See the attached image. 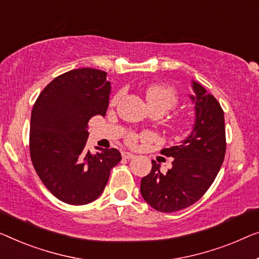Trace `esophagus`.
<instances>
[{
    "label": "esophagus",
    "instance_id": "1",
    "mask_svg": "<svg viewBox=\"0 0 259 259\" xmlns=\"http://www.w3.org/2000/svg\"><path fill=\"white\" fill-rule=\"evenodd\" d=\"M122 157L125 158V159H133V158H135V154L124 151V152H122Z\"/></svg>",
    "mask_w": 259,
    "mask_h": 259
}]
</instances>
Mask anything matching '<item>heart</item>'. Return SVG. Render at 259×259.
<instances>
[{"instance_id": "obj_1", "label": "heart", "mask_w": 259, "mask_h": 259, "mask_svg": "<svg viewBox=\"0 0 259 259\" xmlns=\"http://www.w3.org/2000/svg\"><path fill=\"white\" fill-rule=\"evenodd\" d=\"M146 101L151 109H160L164 113L175 107L178 102V95L172 87L161 86V84H154L148 88L146 91ZM137 141V136L131 134L128 137V142L134 144Z\"/></svg>"}]
</instances>
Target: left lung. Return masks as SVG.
Here are the masks:
<instances>
[{
  "label": "left lung",
  "instance_id": "left-lung-1",
  "mask_svg": "<svg viewBox=\"0 0 259 259\" xmlns=\"http://www.w3.org/2000/svg\"><path fill=\"white\" fill-rule=\"evenodd\" d=\"M195 122L190 136L180 145L161 150L175 158L172 168L160 171L152 160V169L141 181L143 199L153 209L163 213L192 206L207 192L221 168L226 154L225 114L213 95L201 84L192 81Z\"/></svg>",
  "mask_w": 259,
  "mask_h": 259
}]
</instances>
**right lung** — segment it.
I'll return each mask as SVG.
<instances>
[{"instance_id": "add662e5", "label": "right lung", "mask_w": 259, "mask_h": 259, "mask_svg": "<svg viewBox=\"0 0 259 259\" xmlns=\"http://www.w3.org/2000/svg\"><path fill=\"white\" fill-rule=\"evenodd\" d=\"M110 90L106 72L78 68L53 79L34 102L31 160L41 183L65 203L81 206L98 199L122 159L116 149L96 148L92 154L86 148L88 122L105 116Z\"/></svg>"}]
</instances>
